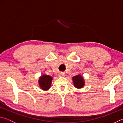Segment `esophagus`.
<instances>
[{"mask_svg":"<svg viewBox=\"0 0 123 123\" xmlns=\"http://www.w3.org/2000/svg\"><path fill=\"white\" fill-rule=\"evenodd\" d=\"M59 76L60 77H63V76H65V74H64V73H63V72H61L59 74Z\"/></svg>","mask_w":123,"mask_h":123,"instance_id":"34e87169","label":"esophagus"}]
</instances>
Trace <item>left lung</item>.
Here are the masks:
<instances>
[{"mask_svg":"<svg viewBox=\"0 0 123 123\" xmlns=\"http://www.w3.org/2000/svg\"><path fill=\"white\" fill-rule=\"evenodd\" d=\"M73 81L75 87L76 88H81L84 86V81L80 75L73 77Z\"/></svg>","mask_w":123,"mask_h":123,"instance_id":"obj_1","label":"left lung"}]
</instances>
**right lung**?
Here are the masks:
<instances>
[{
	"instance_id": "1",
	"label": "right lung",
	"mask_w": 123,
	"mask_h": 123,
	"mask_svg": "<svg viewBox=\"0 0 123 123\" xmlns=\"http://www.w3.org/2000/svg\"><path fill=\"white\" fill-rule=\"evenodd\" d=\"M52 78L49 75H43L39 78V84L41 88L43 90H48L51 86Z\"/></svg>"
}]
</instances>
